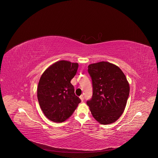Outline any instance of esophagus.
<instances>
[{
    "label": "esophagus",
    "instance_id": "esophagus-1",
    "mask_svg": "<svg viewBox=\"0 0 158 158\" xmlns=\"http://www.w3.org/2000/svg\"><path fill=\"white\" fill-rule=\"evenodd\" d=\"M80 99H81V101L82 102H83L84 101V96L83 95H81L80 97Z\"/></svg>",
    "mask_w": 158,
    "mask_h": 158
}]
</instances>
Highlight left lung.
<instances>
[{"label":"left lung","instance_id":"left-lung-1","mask_svg":"<svg viewBox=\"0 0 158 158\" xmlns=\"http://www.w3.org/2000/svg\"><path fill=\"white\" fill-rule=\"evenodd\" d=\"M93 96L87 104L94 119L102 124L116 121L123 113L129 94V84L119 67L108 62L88 65Z\"/></svg>","mask_w":158,"mask_h":158}]
</instances>
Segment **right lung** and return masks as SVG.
Masks as SVG:
<instances>
[{"label":"right lung","instance_id":"obj_1","mask_svg":"<svg viewBox=\"0 0 158 158\" xmlns=\"http://www.w3.org/2000/svg\"><path fill=\"white\" fill-rule=\"evenodd\" d=\"M78 66L77 63L60 60L48 67L40 77L38 101L44 115L53 122L62 123L68 119L81 101L71 83Z\"/></svg>","mask_w":158,"mask_h":158}]
</instances>
